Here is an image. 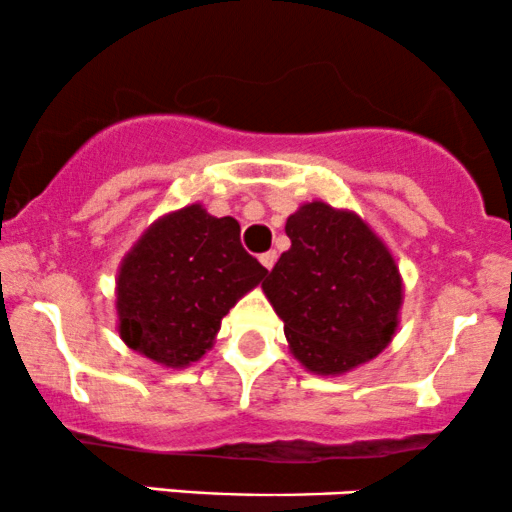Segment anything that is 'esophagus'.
<instances>
[{"instance_id":"obj_1","label":"esophagus","mask_w":512,"mask_h":512,"mask_svg":"<svg viewBox=\"0 0 512 512\" xmlns=\"http://www.w3.org/2000/svg\"><path fill=\"white\" fill-rule=\"evenodd\" d=\"M275 261H278V254H275V251H266V254H261V263H263V268H273L275 266Z\"/></svg>"}]
</instances>
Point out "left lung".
I'll list each match as a JSON object with an SVG mask.
<instances>
[{
  "instance_id": "left-lung-1",
  "label": "left lung",
  "mask_w": 512,
  "mask_h": 512,
  "mask_svg": "<svg viewBox=\"0 0 512 512\" xmlns=\"http://www.w3.org/2000/svg\"><path fill=\"white\" fill-rule=\"evenodd\" d=\"M292 239L263 282L292 354L316 374H342L386 350L402 304L390 251L354 213L306 203L287 218Z\"/></svg>"
}]
</instances>
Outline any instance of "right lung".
<instances>
[{"mask_svg":"<svg viewBox=\"0 0 512 512\" xmlns=\"http://www.w3.org/2000/svg\"><path fill=\"white\" fill-rule=\"evenodd\" d=\"M266 273L244 251L237 220L186 206L155 222L126 254L117 280L119 335L153 362L189 366Z\"/></svg>","mask_w":512,"mask_h":512,"instance_id":"obj_1","label":"right lung"}]
</instances>
